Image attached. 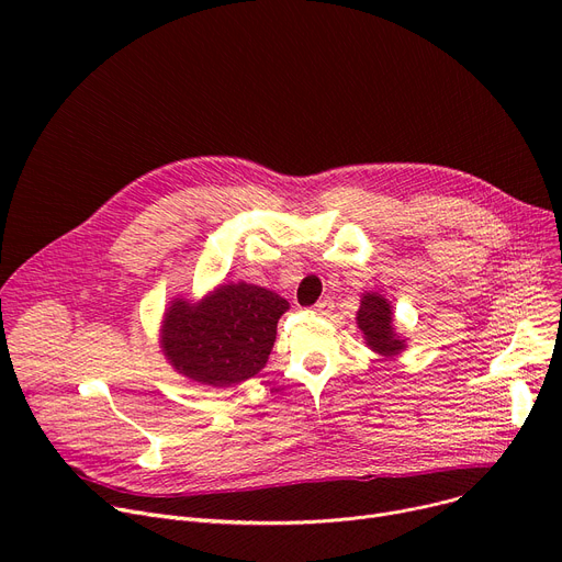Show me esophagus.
Returning <instances> with one entry per match:
<instances>
[{
	"label": "esophagus",
	"mask_w": 562,
	"mask_h": 562,
	"mask_svg": "<svg viewBox=\"0 0 562 562\" xmlns=\"http://www.w3.org/2000/svg\"><path fill=\"white\" fill-rule=\"evenodd\" d=\"M314 314H318V316H328L333 310H335V301L333 299H326V301H318L314 307Z\"/></svg>",
	"instance_id": "34e87169"
}]
</instances>
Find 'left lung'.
Returning <instances> with one entry per match:
<instances>
[{
	"label": "left lung",
	"instance_id": "obj_1",
	"mask_svg": "<svg viewBox=\"0 0 562 562\" xmlns=\"http://www.w3.org/2000/svg\"><path fill=\"white\" fill-rule=\"evenodd\" d=\"M394 312L392 303L382 299L380 293H364L358 310V328L364 335V341L378 356L396 358L401 350H405V339L394 333Z\"/></svg>",
	"mask_w": 562,
	"mask_h": 562
}]
</instances>
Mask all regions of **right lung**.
<instances>
[{
	"mask_svg": "<svg viewBox=\"0 0 562 562\" xmlns=\"http://www.w3.org/2000/svg\"><path fill=\"white\" fill-rule=\"evenodd\" d=\"M289 303L246 282L216 286L200 303L175 299L161 326V350L177 373L200 385L232 387L269 362Z\"/></svg>",
	"mask_w": 562,
	"mask_h": 562,
	"instance_id": "obj_1",
	"label": "right lung"
}]
</instances>
